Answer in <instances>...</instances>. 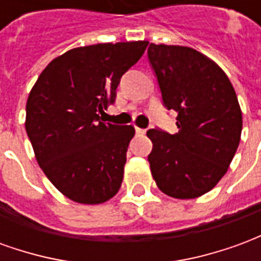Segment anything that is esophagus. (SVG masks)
Listing matches in <instances>:
<instances>
[{"mask_svg":"<svg viewBox=\"0 0 261 261\" xmlns=\"http://www.w3.org/2000/svg\"><path fill=\"white\" fill-rule=\"evenodd\" d=\"M136 133L137 134H144L145 130H144V128H140V127H136Z\"/></svg>","mask_w":261,"mask_h":261,"instance_id":"34e87169","label":"esophagus"}]
</instances>
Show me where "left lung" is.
Instances as JSON below:
<instances>
[{"mask_svg": "<svg viewBox=\"0 0 261 261\" xmlns=\"http://www.w3.org/2000/svg\"><path fill=\"white\" fill-rule=\"evenodd\" d=\"M148 60L165 108L177 112L179 128L175 134L147 131L151 173L165 194L196 198L222 179L241 141L235 89L219 65L194 48L151 43Z\"/></svg>", "mask_w": 261, "mask_h": 261, "instance_id": "8db88e82", "label": "left lung"}]
</instances>
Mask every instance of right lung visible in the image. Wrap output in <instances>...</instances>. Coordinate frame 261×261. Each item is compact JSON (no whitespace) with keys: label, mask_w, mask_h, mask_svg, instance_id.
I'll return each mask as SVG.
<instances>
[{"label":"right lung","mask_w":261,"mask_h":261,"mask_svg":"<svg viewBox=\"0 0 261 261\" xmlns=\"http://www.w3.org/2000/svg\"><path fill=\"white\" fill-rule=\"evenodd\" d=\"M148 42L100 43L54 59L26 102V133L37 164L56 189L81 204H102L119 192L133 125L103 123L120 78Z\"/></svg>","instance_id":"right-lung-1"}]
</instances>
